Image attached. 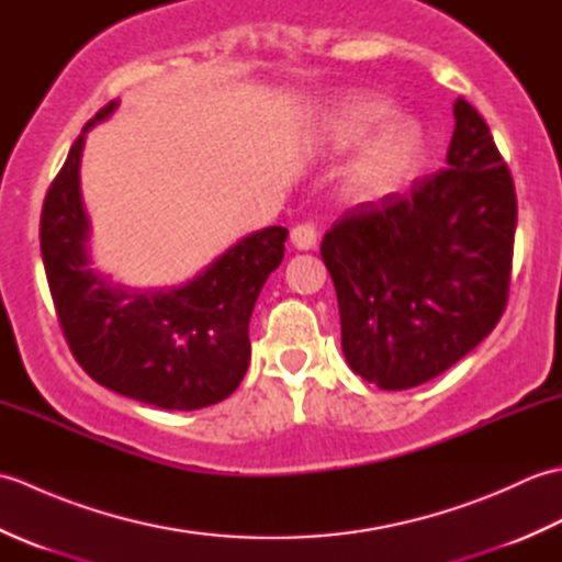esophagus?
Masks as SVG:
<instances>
[{
	"label": "esophagus",
	"mask_w": 562,
	"mask_h": 562,
	"mask_svg": "<svg viewBox=\"0 0 562 562\" xmlns=\"http://www.w3.org/2000/svg\"><path fill=\"white\" fill-rule=\"evenodd\" d=\"M290 238H292L294 248H300V250H312V248L316 246L318 232H316V226H314L312 222H302V224H296V226H294L292 234H290Z\"/></svg>",
	"instance_id": "34e87169"
}]
</instances>
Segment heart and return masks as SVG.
I'll return each instance as SVG.
<instances>
[{
  "instance_id": "1",
  "label": "heart",
  "mask_w": 562,
  "mask_h": 562,
  "mask_svg": "<svg viewBox=\"0 0 562 562\" xmlns=\"http://www.w3.org/2000/svg\"><path fill=\"white\" fill-rule=\"evenodd\" d=\"M396 117L398 111L376 93H348L333 101L321 115L316 142L330 151L350 149L378 133L352 164L348 176L352 195H389L423 169L429 149L425 130Z\"/></svg>"
}]
</instances>
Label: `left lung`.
<instances>
[{
	"label": "left lung",
	"instance_id": "left-lung-1",
	"mask_svg": "<svg viewBox=\"0 0 562 562\" xmlns=\"http://www.w3.org/2000/svg\"><path fill=\"white\" fill-rule=\"evenodd\" d=\"M453 117L447 169L348 210L321 244L345 360L386 391L447 372L507 306L515 181L479 111L457 99Z\"/></svg>",
	"mask_w": 562,
	"mask_h": 562
}]
</instances>
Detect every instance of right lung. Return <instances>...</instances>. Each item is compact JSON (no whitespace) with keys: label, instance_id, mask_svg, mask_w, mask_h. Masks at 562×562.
Wrapping results in <instances>:
<instances>
[{"label":"right lung","instance_id":"add662e5","mask_svg":"<svg viewBox=\"0 0 562 562\" xmlns=\"http://www.w3.org/2000/svg\"><path fill=\"white\" fill-rule=\"evenodd\" d=\"M91 117L47 188L41 254L59 328L97 384L166 411H198L236 391L248 369V321L262 284L284 258V226L241 238L195 280L173 290L121 288L89 268V220L79 164Z\"/></svg>","mask_w":562,"mask_h":562}]
</instances>
